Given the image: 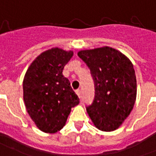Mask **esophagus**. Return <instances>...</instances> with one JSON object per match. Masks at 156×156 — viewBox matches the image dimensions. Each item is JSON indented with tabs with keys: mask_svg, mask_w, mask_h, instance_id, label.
<instances>
[{
	"mask_svg": "<svg viewBox=\"0 0 156 156\" xmlns=\"http://www.w3.org/2000/svg\"><path fill=\"white\" fill-rule=\"evenodd\" d=\"M75 93H77V95L78 96L79 98H81V91H80V89H77L75 91Z\"/></svg>",
	"mask_w": 156,
	"mask_h": 156,
	"instance_id": "esophagus-1",
	"label": "esophagus"
}]
</instances>
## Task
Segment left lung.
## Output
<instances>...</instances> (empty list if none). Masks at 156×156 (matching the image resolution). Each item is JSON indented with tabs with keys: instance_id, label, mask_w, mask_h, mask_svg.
<instances>
[{
	"instance_id": "1",
	"label": "left lung",
	"mask_w": 156,
	"mask_h": 156,
	"mask_svg": "<svg viewBox=\"0 0 156 156\" xmlns=\"http://www.w3.org/2000/svg\"><path fill=\"white\" fill-rule=\"evenodd\" d=\"M78 57L89 68L95 97L87 112L96 127L112 131L133 109L136 78L133 64L126 55L111 47L81 50Z\"/></svg>"
}]
</instances>
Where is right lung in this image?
Segmentation results:
<instances>
[{
	"label": "right lung",
	"mask_w": 156,
	"mask_h": 156,
	"mask_svg": "<svg viewBox=\"0 0 156 156\" xmlns=\"http://www.w3.org/2000/svg\"><path fill=\"white\" fill-rule=\"evenodd\" d=\"M73 52L52 48L40 54L29 67L23 81L26 110L37 127L46 133L60 131L79 98L63 75Z\"/></svg>",
	"instance_id": "add662e5"
}]
</instances>
